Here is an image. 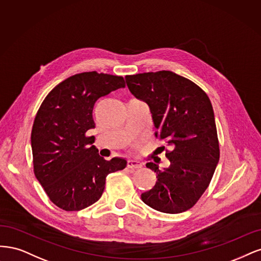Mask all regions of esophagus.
Wrapping results in <instances>:
<instances>
[{
  "mask_svg": "<svg viewBox=\"0 0 261 261\" xmlns=\"http://www.w3.org/2000/svg\"><path fill=\"white\" fill-rule=\"evenodd\" d=\"M127 167L129 168V169H139V168L142 167V164L137 161H128Z\"/></svg>",
  "mask_w": 261,
  "mask_h": 261,
  "instance_id": "34e87169",
  "label": "esophagus"
}]
</instances>
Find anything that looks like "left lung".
I'll return each mask as SVG.
<instances>
[{
    "label": "left lung",
    "mask_w": 261,
    "mask_h": 261,
    "mask_svg": "<svg viewBox=\"0 0 261 261\" xmlns=\"http://www.w3.org/2000/svg\"><path fill=\"white\" fill-rule=\"evenodd\" d=\"M125 81L131 93L149 106L156 138L172 147L166 153L168 168L146 164L157 181L141 198L158 212H187L204 194L219 162L210 99L194 82L168 70L125 75Z\"/></svg>",
    "instance_id": "1"
}]
</instances>
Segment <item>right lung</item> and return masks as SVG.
<instances>
[{
	"mask_svg": "<svg viewBox=\"0 0 261 261\" xmlns=\"http://www.w3.org/2000/svg\"><path fill=\"white\" fill-rule=\"evenodd\" d=\"M125 87L122 77L81 72L57 85L42 102L31 131L33 171L52 203L78 212L97 201L106 176L122 170L127 161H105L92 145L96 100Z\"/></svg>",
	"mask_w": 261,
	"mask_h": 261,
	"instance_id": "obj_1",
	"label": "right lung"
}]
</instances>
